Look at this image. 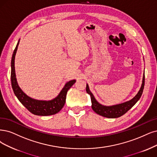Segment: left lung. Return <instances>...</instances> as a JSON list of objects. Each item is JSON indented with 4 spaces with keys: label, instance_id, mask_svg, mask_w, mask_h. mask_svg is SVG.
<instances>
[{
    "label": "left lung",
    "instance_id": "left-lung-1",
    "mask_svg": "<svg viewBox=\"0 0 157 157\" xmlns=\"http://www.w3.org/2000/svg\"><path fill=\"white\" fill-rule=\"evenodd\" d=\"M144 83H145V74H143V79H142V83L141 87L138 92L137 94L129 101H125L122 103L117 104V105H114L111 106H106L103 105L95 99L94 95L92 94L90 92L88 84H86V91L87 93L90 96V99L92 102V109L93 111L97 113L98 114L101 115L103 117H106L109 118H116L121 117L125 113H126L131 109L133 106L135 105V103L140 99L143 90L144 88Z\"/></svg>",
    "mask_w": 157,
    "mask_h": 157
}]
</instances>
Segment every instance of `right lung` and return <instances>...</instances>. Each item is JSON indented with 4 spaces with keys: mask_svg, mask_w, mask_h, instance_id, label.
<instances>
[{
    "mask_svg": "<svg viewBox=\"0 0 157 157\" xmlns=\"http://www.w3.org/2000/svg\"><path fill=\"white\" fill-rule=\"evenodd\" d=\"M19 41L20 39L13 51L11 62V82L15 95L22 105L35 115L49 116L59 113L65 105L68 90L75 83V80H71L66 83L59 94L51 100H38L26 95L20 88L17 83L15 71V57Z\"/></svg>",
    "mask_w": 157,
    "mask_h": 157,
    "instance_id": "obj_1",
    "label": "right lung"
}]
</instances>
